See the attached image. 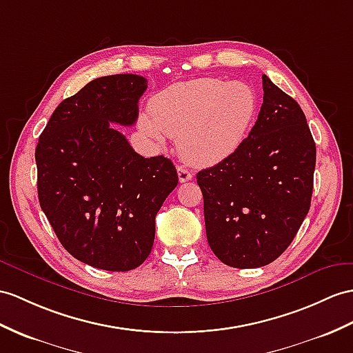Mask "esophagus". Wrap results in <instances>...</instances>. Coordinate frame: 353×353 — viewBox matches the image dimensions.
<instances>
[{
    "instance_id": "esophagus-1",
    "label": "esophagus",
    "mask_w": 353,
    "mask_h": 353,
    "mask_svg": "<svg viewBox=\"0 0 353 353\" xmlns=\"http://www.w3.org/2000/svg\"><path fill=\"white\" fill-rule=\"evenodd\" d=\"M178 178H179V183H187L193 178V174L190 170H187L184 166H178Z\"/></svg>"
}]
</instances>
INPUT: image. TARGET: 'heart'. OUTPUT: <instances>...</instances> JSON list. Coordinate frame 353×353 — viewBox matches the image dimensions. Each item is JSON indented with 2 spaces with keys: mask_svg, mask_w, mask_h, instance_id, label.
<instances>
[{
  "mask_svg": "<svg viewBox=\"0 0 353 353\" xmlns=\"http://www.w3.org/2000/svg\"><path fill=\"white\" fill-rule=\"evenodd\" d=\"M152 118L141 130L157 143L176 137L181 156L196 166H214L243 147L257 110L254 90L244 82L199 77L174 83L150 103Z\"/></svg>",
  "mask_w": 353,
  "mask_h": 353,
  "instance_id": "b5f03b06",
  "label": "heart"
}]
</instances>
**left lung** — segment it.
I'll use <instances>...</instances> for the list:
<instances>
[{"instance_id":"left-lung-1","label":"left lung","mask_w":353,"mask_h":353,"mask_svg":"<svg viewBox=\"0 0 353 353\" xmlns=\"http://www.w3.org/2000/svg\"><path fill=\"white\" fill-rule=\"evenodd\" d=\"M263 103L234 156L196 175L206 239L234 268H259L286 250L310 210L316 145L298 103L262 76Z\"/></svg>"}]
</instances>
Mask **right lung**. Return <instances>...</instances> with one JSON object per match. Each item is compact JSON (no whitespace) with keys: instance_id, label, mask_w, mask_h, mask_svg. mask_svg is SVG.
<instances>
[{"instance_id":"right-lung-1","label":"right lung","mask_w":353,"mask_h":353,"mask_svg":"<svg viewBox=\"0 0 353 353\" xmlns=\"http://www.w3.org/2000/svg\"><path fill=\"white\" fill-rule=\"evenodd\" d=\"M147 79L112 74L59 103L36 148L43 212L65 250L106 271L143 263L156 216L178 184L169 159L139 156L115 124L133 125Z\"/></svg>"}]
</instances>
